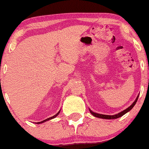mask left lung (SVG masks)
<instances>
[{
  "instance_id": "8db88e82",
  "label": "left lung",
  "mask_w": 149,
  "mask_h": 149,
  "mask_svg": "<svg viewBox=\"0 0 149 149\" xmlns=\"http://www.w3.org/2000/svg\"><path fill=\"white\" fill-rule=\"evenodd\" d=\"M138 98H139V95L137 96V97H136V100H135L134 102H133V104H132L131 105H130V107H128V108H126V109H125V110H124L123 111L120 112V113H118V114L113 115V116H108V115L99 114V113H94V112L92 111V110H90V113H91V114L93 115V116H95V117H96V118H102V119H116V118H120V117H121V116H123V115H125L126 113L129 112L130 110H131V109L133 108V107H134V105H136V102H137Z\"/></svg>"
}]
</instances>
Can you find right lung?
I'll use <instances>...</instances> for the list:
<instances>
[{"instance_id": "add662e5", "label": "right lung", "mask_w": 149, "mask_h": 149, "mask_svg": "<svg viewBox=\"0 0 149 149\" xmlns=\"http://www.w3.org/2000/svg\"><path fill=\"white\" fill-rule=\"evenodd\" d=\"M59 113H60V110H59V111L58 112V113H56V114L55 115V116H52V117H50V118H49L46 119V120H42V121H41V122H38V123H37V124H40V123H44V122H46V121H47V120H51V119H52V118H56V116H57L58 115H59Z\"/></svg>"}]
</instances>
